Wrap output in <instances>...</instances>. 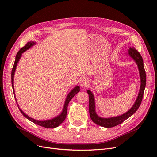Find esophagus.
Returning a JSON list of instances; mask_svg holds the SVG:
<instances>
[{"mask_svg":"<svg viewBox=\"0 0 157 157\" xmlns=\"http://www.w3.org/2000/svg\"><path fill=\"white\" fill-rule=\"evenodd\" d=\"M88 84H89V80L86 78H83L80 80V85L82 87H86Z\"/></svg>","mask_w":157,"mask_h":157,"instance_id":"34e87169","label":"esophagus"}]
</instances>
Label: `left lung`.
I'll use <instances>...</instances> for the list:
<instances>
[{"label":"left lung","instance_id":"left-lung-1","mask_svg":"<svg viewBox=\"0 0 157 157\" xmlns=\"http://www.w3.org/2000/svg\"><path fill=\"white\" fill-rule=\"evenodd\" d=\"M128 55H129L131 58L134 59L136 64L138 67V69L140 71V75L141 78V86L140 89V92L138 94V96L137 98L136 101L134 105L132 107V108L129 111H128L124 114L122 115L117 116L115 117H111V118H101L98 116L95 110V100H94V96L93 93L90 91V90H87V92L89 95V113L90 116L91 118L92 121L96 123L97 125L101 126L105 128H112L114 126H116L118 124H121L122 122H124L127 118L131 117L133 114L135 113L136 111L138 109L140 106V104L141 103L142 99L144 97V93L146 85V74L145 71L144 66V61L143 58L139 53L137 50L135 49L134 47L132 48H129L128 50Z\"/></svg>","mask_w":157,"mask_h":157}]
</instances>
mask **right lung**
I'll return each mask as SVG.
<instances>
[{
	"instance_id": "add662e5",
	"label": "right lung",
	"mask_w": 157,
	"mask_h": 157,
	"mask_svg": "<svg viewBox=\"0 0 157 157\" xmlns=\"http://www.w3.org/2000/svg\"><path fill=\"white\" fill-rule=\"evenodd\" d=\"M35 44L36 43H35V42H28L27 43V44L25 46H23V48H21L20 50H19V52H17V54H16L15 62H14V64H13V68H12V75H11V77H12V86L13 92H14L13 77H14V73H15V71H16V69L18 61H20V59L21 56L22 55V53H23V52H25L27 50L30 48L31 46H33V45H35ZM79 91H80V87L78 86H75L72 90H71V91L68 94L67 98H66L62 112H61V113L59 115L57 116L55 118H52V119H50V120L38 121V120L33 119V118H32L29 117L28 115H27L26 114H25V113H23L21 109H20V108L19 107V105H17V106H18V108L20 109V111L22 113V115L24 116L25 118H27V119H29V121L33 122V123H35V124H36L37 125H39L40 126L46 128H56V127H58L59 124H61V123H62L64 121V120L65 119V118H66V116H67V111L68 104H69V101H71V99L75 96V94H77L78 92H79ZM13 95H14V98H15V99H16V101L17 103V100H16V96H15V93H13Z\"/></svg>"
}]
</instances>
